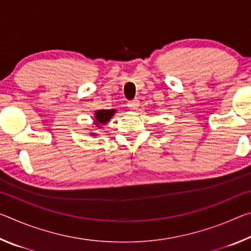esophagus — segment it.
I'll return each mask as SVG.
<instances>
[{"instance_id":"esophagus-1","label":"esophagus","mask_w":251,"mask_h":251,"mask_svg":"<svg viewBox=\"0 0 251 251\" xmlns=\"http://www.w3.org/2000/svg\"><path fill=\"white\" fill-rule=\"evenodd\" d=\"M127 106H128V107L131 109H137V107L139 106V101H138V100H129L128 103H127Z\"/></svg>"}]
</instances>
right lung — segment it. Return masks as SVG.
<instances>
[{
	"label": "right lung",
	"instance_id": "right-lung-1",
	"mask_svg": "<svg viewBox=\"0 0 251 251\" xmlns=\"http://www.w3.org/2000/svg\"><path fill=\"white\" fill-rule=\"evenodd\" d=\"M114 113H115V109L97 110V112L95 113L96 125H100V124H105V123H107L110 118H112Z\"/></svg>",
	"mask_w": 251,
	"mask_h": 251
}]
</instances>
